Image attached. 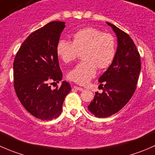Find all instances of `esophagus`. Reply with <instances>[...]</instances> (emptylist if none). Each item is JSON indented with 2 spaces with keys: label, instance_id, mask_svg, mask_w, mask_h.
Wrapping results in <instances>:
<instances>
[{
  "label": "esophagus",
  "instance_id": "1",
  "mask_svg": "<svg viewBox=\"0 0 155 155\" xmlns=\"http://www.w3.org/2000/svg\"><path fill=\"white\" fill-rule=\"evenodd\" d=\"M73 88H75L76 90H78V91H83L84 89L82 88V87H78V86H73Z\"/></svg>",
  "mask_w": 155,
  "mask_h": 155
}]
</instances>
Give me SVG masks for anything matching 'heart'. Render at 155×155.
I'll return each instance as SVG.
<instances>
[{
	"label": "heart",
	"instance_id": "1",
	"mask_svg": "<svg viewBox=\"0 0 155 155\" xmlns=\"http://www.w3.org/2000/svg\"><path fill=\"white\" fill-rule=\"evenodd\" d=\"M83 61L78 64L68 73L70 81L85 85L94 77L97 67L108 68L115 55V38L94 28H84L74 33L73 42L59 40L56 46L58 56L64 63H70L82 52Z\"/></svg>",
	"mask_w": 155,
	"mask_h": 155
}]
</instances>
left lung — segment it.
<instances>
[{"instance_id": "obj_1", "label": "left lung", "mask_w": 155, "mask_h": 155, "mask_svg": "<svg viewBox=\"0 0 155 155\" xmlns=\"http://www.w3.org/2000/svg\"><path fill=\"white\" fill-rule=\"evenodd\" d=\"M117 37L118 46L113 61L99 78L103 92H96L87 109L97 118L118 112L130 100L141 70V59L132 39L116 26L107 22ZM103 86V84H101Z\"/></svg>"}]
</instances>
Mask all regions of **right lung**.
<instances>
[{
  "instance_id": "obj_1",
  "label": "right lung",
  "mask_w": 155,
  "mask_h": 155,
  "mask_svg": "<svg viewBox=\"0 0 155 155\" xmlns=\"http://www.w3.org/2000/svg\"><path fill=\"white\" fill-rule=\"evenodd\" d=\"M64 21H54L31 34L13 62L14 87L23 107L36 118L52 120L61 115L64 101L71 90L66 81L51 89L50 80L59 82L62 74L56 52Z\"/></svg>"
}]
</instances>
